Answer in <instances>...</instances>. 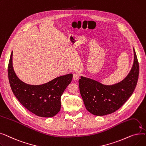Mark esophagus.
<instances>
[{"instance_id": "obj_1", "label": "esophagus", "mask_w": 146, "mask_h": 146, "mask_svg": "<svg viewBox=\"0 0 146 146\" xmlns=\"http://www.w3.org/2000/svg\"><path fill=\"white\" fill-rule=\"evenodd\" d=\"M80 78V74L78 73H74L73 74V79L74 80H77Z\"/></svg>"}]
</instances>
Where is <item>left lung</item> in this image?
Here are the masks:
<instances>
[{"instance_id":"1","label":"left lung","mask_w":146,"mask_h":146,"mask_svg":"<svg viewBox=\"0 0 146 146\" xmlns=\"http://www.w3.org/2000/svg\"><path fill=\"white\" fill-rule=\"evenodd\" d=\"M134 60L131 71L121 82L104 85L96 80L81 76L80 93L86 110L95 115L102 116L118 110L131 96L139 74V64L133 48Z\"/></svg>"}]
</instances>
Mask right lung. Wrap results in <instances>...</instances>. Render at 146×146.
Returning a JSON list of instances; mask_svg holds the SVG:
<instances>
[{"label": "right lung", "mask_w": 146, "mask_h": 146, "mask_svg": "<svg viewBox=\"0 0 146 146\" xmlns=\"http://www.w3.org/2000/svg\"><path fill=\"white\" fill-rule=\"evenodd\" d=\"M12 51L7 74L12 91L25 108L41 117H52L61 108V96L71 83L73 74L61 76L41 85H30L20 80L12 66Z\"/></svg>", "instance_id": "right-lung-1"}]
</instances>
